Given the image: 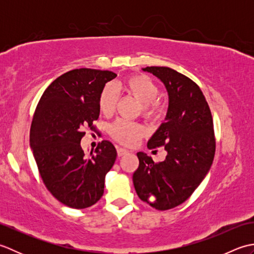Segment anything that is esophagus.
I'll list each match as a JSON object with an SVG mask.
<instances>
[{
    "label": "esophagus",
    "mask_w": 254,
    "mask_h": 254,
    "mask_svg": "<svg viewBox=\"0 0 254 254\" xmlns=\"http://www.w3.org/2000/svg\"><path fill=\"white\" fill-rule=\"evenodd\" d=\"M127 153V150L126 148H122V147H118V156L119 157H121V156L126 155Z\"/></svg>",
    "instance_id": "esophagus-1"
}]
</instances>
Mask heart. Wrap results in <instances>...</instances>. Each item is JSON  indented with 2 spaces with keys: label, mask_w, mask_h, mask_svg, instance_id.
Listing matches in <instances>:
<instances>
[{
  "label": "heart",
  "mask_w": 254,
  "mask_h": 254,
  "mask_svg": "<svg viewBox=\"0 0 254 254\" xmlns=\"http://www.w3.org/2000/svg\"><path fill=\"white\" fill-rule=\"evenodd\" d=\"M116 90H123L131 94L142 104L143 115L147 118L158 117L163 106L156 99L159 95L158 86L152 78L144 74H133L122 82L113 86ZM117 101L116 91L111 86H106L99 96V109L104 115H110L115 109ZM143 127L136 123L126 120H117L110 127L111 135L117 141L126 145H132L143 135Z\"/></svg>",
  "instance_id": "obj_1"
}]
</instances>
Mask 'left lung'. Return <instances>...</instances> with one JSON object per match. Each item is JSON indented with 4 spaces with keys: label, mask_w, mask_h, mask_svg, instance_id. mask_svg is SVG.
I'll list each match as a JSON object with an SVG mask.
<instances>
[{
    "label": "left lung",
    "mask_w": 254,
    "mask_h": 254,
    "mask_svg": "<svg viewBox=\"0 0 254 254\" xmlns=\"http://www.w3.org/2000/svg\"><path fill=\"white\" fill-rule=\"evenodd\" d=\"M166 86L169 107L165 122L147 143L153 149L164 146V161L137 153L138 168L133 183L138 197L158 210L174 208L192 195L212 166L216 141L213 118L201 88L179 72L166 66H147ZM152 196L153 202L149 201Z\"/></svg>",
    "instance_id": "left-lung-1"
}]
</instances>
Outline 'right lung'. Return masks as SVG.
I'll return each instance as SVG.
<instances>
[{
  "label": "right lung",
  "mask_w": 254,
  "mask_h": 254,
  "mask_svg": "<svg viewBox=\"0 0 254 254\" xmlns=\"http://www.w3.org/2000/svg\"><path fill=\"white\" fill-rule=\"evenodd\" d=\"M117 76L110 71L76 68L48 86L30 127V146L42 181L59 202L72 208L94 205L104 194L105 178L117 158L109 141L86 155L80 147L84 127L95 131L99 96Z\"/></svg>",
  "instance_id": "1"
}]
</instances>
